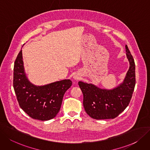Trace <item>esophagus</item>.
Wrapping results in <instances>:
<instances>
[{
    "label": "esophagus",
    "mask_w": 150,
    "mask_h": 150,
    "mask_svg": "<svg viewBox=\"0 0 150 150\" xmlns=\"http://www.w3.org/2000/svg\"><path fill=\"white\" fill-rule=\"evenodd\" d=\"M79 78H80V77L78 76H77V75L74 76V79H76V80H78V79H79Z\"/></svg>",
    "instance_id": "obj_1"
}]
</instances>
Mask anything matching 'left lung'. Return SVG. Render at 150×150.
Instances as JSON below:
<instances>
[{
  "label": "left lung",
  "mask_w": 150,
  "mask_h": 150,
  "mask_svg": "<svg viewBox=\"0 0 150 150\" xmlns=\"http://www.w3.org/2000/svg\"><path fill=\"white\" fill-rule=\"evenodd\" d=\"M129 69L122 83L112 90L101 89L91 83L79 82L83 93V105L87 115L95 119H114L129 105L135 85V64L127 45Z\"/></svg>",
  "instance_id": "left-lung-1"
}]
</instances>
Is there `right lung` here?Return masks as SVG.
Masks as SVG:
<instances>
[{"label":"right lung","mask_w":150,"mask_h":150,"mask_svg":"<svg viewBox=\"0 0 150 150\" xmlns=\"http://www.w3.org/2000/svg\"><path fill=\"white\" fill-rule=\"evenodd\" d=\"M22 58L21 50L14 64L13 83L19 105L33 119L50 120L60 110L64 94L72 82L65 79L44 86H34L26 78Z\"/></svg>","instance_id":"right-lung-1"}]
</instances>
